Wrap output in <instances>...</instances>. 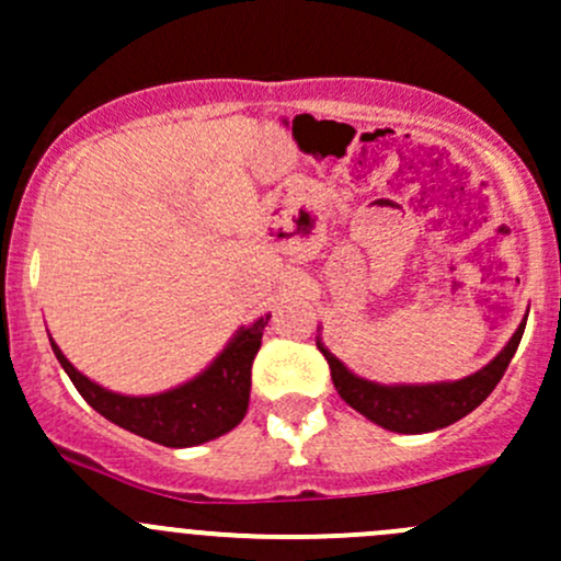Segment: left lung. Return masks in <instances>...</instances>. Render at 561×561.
I'll return each mask as SVG.
<instances>
[{"mask_svg": "<svg viewBox=\"0 0 561 561\" xmlns=\"http://www.w3.org/2000/svg\"><path fill=\"white\" fill-rule=\"evenodd\" d=\"M523 329H526V321L517 327L510 343L504 345V352L490 365L465 376V379L437 381V385H379V381H368L345 368L321 340H318V348H321L329 370H332L334 390L352 410L374 421L376 426L390 428V432L423 434L457 423L495 390V385L515 357L517 345H520Z\"/></svg>", "mask_w": 561, "mask_h": 561, "instance_id": "left-lung-1", "label": "left lung"}]
</instances>
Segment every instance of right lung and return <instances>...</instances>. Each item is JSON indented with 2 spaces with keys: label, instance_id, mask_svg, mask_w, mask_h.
I'll return each instance as SVG.
<instances>
[{
  "label": "right lung",
  "instance_id": "1",
  "mask_svg": "<svg viewBox=\"0 0 561 561\" xmlns=\"http://www.w3.org/2000/svg\"><path fill=\"white\" fill-rule=\"evenodd\" d=\"M268 318H256L227 343L207 370L174 390L157 396H122L82 376L51 340L57 363L75 381L82 399L115 426L169 448L202 446L207 439L232 432L249 410L251 363H254Z\"/></svg>",
  "mask_w": 561,
  "mask_h": 561
}]
</instances>
